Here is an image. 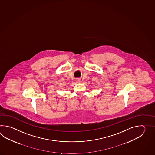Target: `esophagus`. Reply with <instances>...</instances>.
I'll return each mask as SVG.
<instances>
[{"instance_id": "1", "label": "esophagus", "mask_w": 155, "mask_h": 155, "mask_svg": "<svg viewBox=\"0 0 155 155\" xmlns=\"http://www.w3.org/2000/svg\"><path fill=\"white\" fill-rule=\"evenodd\" d=\"M76 81L80 82V79H77V80H76Z\"/></svg>"}]
</instances>
